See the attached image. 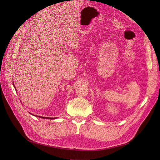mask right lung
I'll return each mask as SVG.
<instances>
[{"label":"right lung","mask_w":160,"mask_h":160,"mask_svg":"<svg viewBox=\"0 0 160 160\" xmlns=\"http://www.w3.org/2000/svg\"><path fill=\"white\" fill-rule=\"evenodd\" d=\"M13 86L15 87L14 85H13ZM38 117H40V118H43V119H54V117H52V118H49V117H40V116H38Z\"/></svg>","instance_id":"1"}]
</instances>
